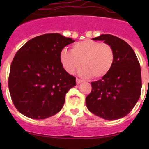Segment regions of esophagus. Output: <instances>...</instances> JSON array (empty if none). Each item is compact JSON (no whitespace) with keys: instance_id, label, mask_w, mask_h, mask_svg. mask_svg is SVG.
I'll return each instance as SVG.
<instances>
[{"instance_id":"34e87169","label":"esophagus","mask_w":149,"mask_h":149,"mask_svg":"<svg viewBox=\"0 0 149 149\" xmlns=\"http://www.w3.org/2000/svg\"><path fill=\"white\" fill-rule=\"evenodd\" d=\"M76 81H77V84H81L82 82H83V80H82V79H78V78H77Z\"/></svg>"}]
</instances>
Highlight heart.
Here are the masks:
<instances>
[{
  "instance_id": "heart-1",
  "label": "heart",
  "mask_w": 149,
  "mask_h": 149,
  "mask_svg": "<svg viewBox=\"0 0 149 149\" xmlns=\"http://www.w3.org/2000/svg\"><path fill=\"white\" fill-rule=\"evenodd\" d=\"M61 64L70 74H73L80 66L85 77L100 79L111 70L114 61V52L111 45L86 39L75 43L71 51L63 49L59 55Z\"/></svg>"
}]
</instances>
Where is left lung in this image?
Listing matches in <instances>:
<instances>
[{
    "mask_svg": "<svg viewBox=\"0 0 149 149\" xmlns=\"http://www.w3.org/2000/svg\"><path fill=\"white\" fill-rule=\"evenodd\" d=\"M93 40L104 41L112 47L114 61L107 74L92 82V91L86 97L87 108L105 120L125 117L132 111L141 95V68L132 48L120 38L100 35Z\"/></svg>",
    "mask_w": 149,
    "mask_h": 149,
    "instance_id": "8db88e82",
    "label": "left lung"
}]
</instances>
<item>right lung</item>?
<instances>
[{"mask_svg":"<svg viewBox=\"0 0 149 149\" xmlns=\"http://www.w3.org/2000/svg\"><path fill=\"white\" fill-rule=\"evenodd\" d=\"M58 33L31 38L15 54L8 87L13 104L23 115L45 119L61 111L65 94L76 86V77L63 67L59 55L74 42Z\"/></svg>","mask_w":149,"mask_h":149,"instance_id":"obj_1","label":"right lung"}]
</instances>
